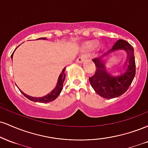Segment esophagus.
<instances>
[{
  "mask_svg": "<svg viewBox=\"0 0 148 148\" xmlns=\"http://www.w3.org/2000/svg\"><path fill=\"white\" fill-rule=\"evenodd\" d=\"M86 59H87V57H86V56L82 55V56H81L80 57L78 58L77 60H77L78 62H85V61H86Z\"/></svg>",
  "mask_w": 148,
  "mask_h": 148,
  "instance_id": "1",
  "label": "esophagus"
}]
</instances>
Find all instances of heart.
<instances>
[{
  "label": "heart",
  "instance_id": "heart-1",
  "mask_svg": "<svg viewBox=\"0 0 148 148\" xmlns=\"http://www.w3.org/2000/svg\"><path fill=\"white\" fill-rule=\"evenodd\" d=\"M97 46V42H89L85 44L84 49L85 50H90V49H95Z\"/></svg>",
  "mask_w": 148,
  "mask_h": 148
}]
</instances>
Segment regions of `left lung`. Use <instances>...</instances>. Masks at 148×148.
<instances>
[{
    "label": "left lung",
    "instance_id": "obj_1",
    "mask_svg": "<svg viewBox=\"0 0 148 148\" xmlns=\"http://www.w3.org/2000/svg\"><path fill=\"white\" fill-rule=\"evenodd\" d=\"M123 50L127 53V59L120 74L113 76L106 67V60L103 58L110 53ZM96 71L89 78L91 86L97 94L105 99H112L121 96L128 90L136 74V63L134 48L130 43L123 40H119L112 48L101 56L92 59Z\"/></svg>",
    "mask_w": 148,
    "mask_h": 148
}]
</instances>
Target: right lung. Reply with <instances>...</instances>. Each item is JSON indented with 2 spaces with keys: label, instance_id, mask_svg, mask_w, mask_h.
I'll use <instances>...</instances> for the list:
<instances>
[{
  "label": "right lung",
  "instance_id": "right-lung-1",
  "mask_svg": "<svg viewBox=\"0 0 148 148\" xmlns=\"http://www.w3.org/2000/svg\"><path fill=\"white\" fill-rule=\"evenodd\" d=\"M37 40H47V38H46V37H42V38H39V39H37ZM17 47H16V48H17ZM16 48L15 49V50H16ZM14 52L12 53V56H11L12 59L13 53H14ZM65 69H66V67H64L63 69H62V72H61V74L59 75V77H58V82H57V84H56V88H54L53 90H51V92H50V93L46 95L45 96L40 97H32V96L28 95H27V94H25V93L23 92H22L20 89H19V90L22 93V94H23V95H24L25 97L27 98V99L30 100V101H35V102L48 103V102H50V101H53V100H55L58 97V95H60V93L61 92V91H62V87H63V83L64 81V79H65V73H64Z\"/></svg>",
  "mask_w": 148,
  "mask_h": 148
}]
</instances>
